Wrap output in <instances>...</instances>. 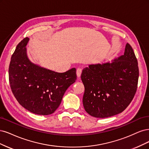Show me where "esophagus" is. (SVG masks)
Listing matches in <instances>:
<instances>
[{
  "label": "esophagus",
  "mask_w": 149,
  "mask_h": 149,
  "mask_svg": "<svg viewBox=\"0 0 149 149\" xmlns=\"http://www.w3.org/2000/svg\"><path fill=\"white\" fill-rule=\"evenodd\" d=\"M81 71H82V70H81V69L80 68H78L77 69V77H80V75H81Z\"/></svg>",
  "instance_id": "obj_1"
}]
</instances>
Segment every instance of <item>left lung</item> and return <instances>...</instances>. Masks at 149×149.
<instances>
[{
	"instance_id": "obj_1",
	"label": "left lung",
	"mask_w": 149,
	"mask_h": 149,
	"mask_svg": "<svg viewBox=\"0 0 149 149\" xmlns=\"http://www.w3.org/2000/svg\"><path fill=\"white\" fill-rule=\"evenodd\" d=\"M138 79L137 60L128 43L124 55L111 62L88 65L81 74L86 112L98 118L121 113L136 94Z\"/></svg>"
}]
</instances>
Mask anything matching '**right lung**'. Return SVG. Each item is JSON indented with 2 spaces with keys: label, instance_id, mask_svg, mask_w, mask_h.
I'll return each instance as SVG.
<instances>
[{
  "label": "right lung",
  "instance_id": "add662e5",
  "mask_svg": "<svg viewBox=\"0 0 149 149\" xmlns=\"http://www.w3.org/2000/svg\"><path fill=\"white\" fill-rule=\"evenodd\" d=\"M29 38L18 43L8 69L12 93L22 106L38 115H49L59 107L63 95L77 79L76 69L56 72L35 64L28 59L26 46Z\"/></svg>",
  "mask_w": 149,
  "mask_h": 149
}]
</instances>
